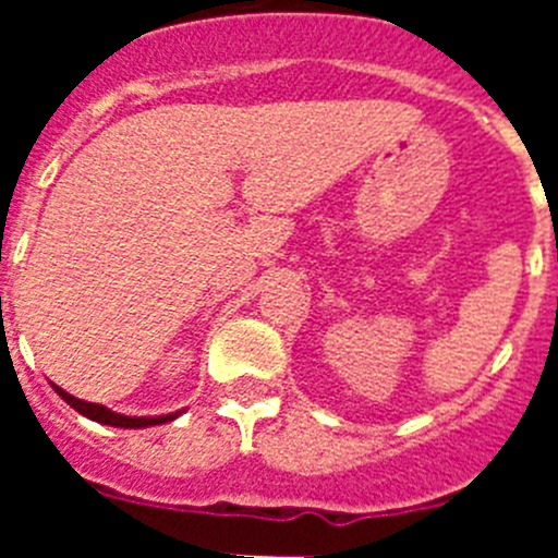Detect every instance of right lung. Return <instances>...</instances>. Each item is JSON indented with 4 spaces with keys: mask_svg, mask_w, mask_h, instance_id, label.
Returning <instances> with one entry per match:
<instances>
[{
    "mask_svg": "<svg viewBox=\"0 0 558 558\" xmlns=\"http://www.w3.org/2000/svg\"><path fill=\"white\" fill-rule=\"evenodd\" d=\"M56 388L58 397L66 402V405L75 408L77 413H83V416L95 418V422H100V425H111V427H125V430H136V427H153V425H165V422H172V418L179 416V413H167V416H122V413H113L108 411V408L102 405H95V402H83V399L72 397V393H66L63 388L52 386Z\"/></svg>",
    "mask_w": 558,
    "mask_h": 558,
    "instance_id": "right-lung-1",
    "label": "right lung"
}]
</instances>
